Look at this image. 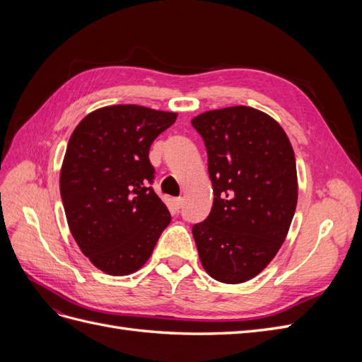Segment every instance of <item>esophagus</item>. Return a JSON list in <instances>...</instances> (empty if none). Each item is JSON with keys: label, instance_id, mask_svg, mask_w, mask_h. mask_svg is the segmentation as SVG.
I'll use <instances>...</instances> for the list:
<instances>
[{"label": "esophagus", "instance_id": "obj_1", "mask_svg": "<svg viewBox=\"0 0 362 362\" xmlns=\"http://www.w3.org/2000/svg\"><path fill=\"white\" fill-rule=\"evenodd\" d=\"M173 206H175V210H180V208L182 206V198H175L173 199Z\"/></svg>", "mask_w": 362, "mask_h": 362}]
</instances>
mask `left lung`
Returning <instances> with one entry per match:
<instances>
[{"instance_id": "1", "label": "left lung", "mask_w": 362, "mask_h": 362, "mask_svg": "<svg viewBox=\"0 0 362 362\" xmlns=\"http://www.w3.org/2000/svg\"><path fill=\"white\" fill-rule=\"evenodd\" d=\"M202 136L213 184L211 213L193 226L205 272L242 284L264 270L286 240L298 204V172L286 131L246 105L192 119Z\"/></svg>"}]
</instances>
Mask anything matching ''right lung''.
I'll list each match as a JSON object with an SVG mask.
<instances>
[{
  "mask_svg": "<svg viewBox=\"0 0 362 362\" xmlns=\"http://www.w3.org/2000/svg\"><path fill=\"white\" fill-rule=\"evenodd\" d=\"M177 113L107 105L75 127L60 170V193L74 240L112 276L144 267L172 217L152 190L149 148Z\"/></svg>",
  "mask_w": 362,
  "mask_h": 362,
  "instance_id": "add662e5",
  "label": "right lung"
}]
</instances>
